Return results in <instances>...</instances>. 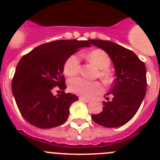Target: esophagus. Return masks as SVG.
I'll return each instance as SVG.
<instances>
[{
	"instance_id": "esophagus-1",
	"label": "esophagus",
	"mask_w": 160,
	"mask_h": 160,
	"mask_svg": "<svg viewBox=\"0 0 160 160\" xmlns=\"http://www.w3.org/2000/svg\"><path fill=\"white\" fill-rule=\"evenodd\" d=\"M79 100H81V101L86 102H90V99H87V98H85L83 97H79Z\"/></svg>"
}]
</instances>
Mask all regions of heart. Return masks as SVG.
<instances>
[{
  "mask_svg": "<svg viewBox=\"0 0 160 160\" xmlns=\"http://www.w3.org/2000/svg\"><path fill=\"white\" fill-rule=\"evenodd\" d=\"M90 62L98 69V76L105 84H110L113 81V75L108 70L111 65V58L105 51L102 49H94L87 54ZM80 61L78 55L72 54L66 60L63 66V71L68 77L76 75L79 71ZM69 90L72 93L84 98H92L102 92V86L98 82H89L82 78H74L69 81Z\"/></svg>",
  "mask_w": 160,
  "mask_h": 160,
  "instance_id": "1",
  "label": "heart"
}]
</instances>
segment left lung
Instances as JSON below:
<instances>
[{"label": "left lung", "mask_w": 160, "mask_h": 160, "mask_svg": "<svg viewBox=\"0 0 160 160\" xmlns=\"http://www.w3.org/2000/svg\"><path fill=\"white\" fill-rule=\"evenodd\" d=\"M90 42L109 55L115 70L113 87L107 94L112 99L103 102L102 111L91 118L102 127L118 128L135 116L146 95V66L134 52L118 44L92 39Z\"/></svg>", "instance_id": "obj_1"}]
</instances>
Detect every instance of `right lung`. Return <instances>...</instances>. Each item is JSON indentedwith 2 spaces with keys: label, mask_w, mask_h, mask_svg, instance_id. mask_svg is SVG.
<instances>
[{
  "label": "right lung",
  "mask_w": 160,
  "mask_h": 160,
  "mask_svg": "<svg viewBox=\"0 0 160 160\" xmlns=\"http://www.w3.org/2000/svg\"><path fill=\"white\" fill-rule=\"evenodd\" d=\"M90 47L87 41L58 40L42 44L21 58L12 81V92L20 112L28 122L42 129L64 123L78 96L66 94L63 66L78 49ZM62 94L54 96L52 90Z\"/></svg>",
  "instance_id": "obj_1"
}]
</instances>
